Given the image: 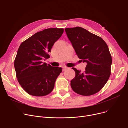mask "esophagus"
<instances>
[{
	"label": "esophagus",
	"instance_id": "esophagus-1",
	"mask_svg": "<svg viewBox=\"0 0 128 128\" xmlns=\"http://www.w3.org/2000/svg\"><path fill=\"white\" fill-rule=\"evenodd\" d=\"M68 67H66V66H63V71H65V70H68Z\"/></svg>",
	"mask_w": 128,
	"mask_h": 128
}]
</instances>
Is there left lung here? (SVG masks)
I'll return each mask as SVG.
<instances>
[{"label":"left lung","instance_id":"left-lung-1","mask_svg":"<svg viewBox=\"0 0 128 128\" xmlns=\"http://www.w3.org/2000/svg\"><path fill=\"white\" fill-rule=\"evenodd\" d=\"M65 30L78 57L86 63L82 73L72 68L76 75L70 81L72 88L80 95L94 94L103 88L110 75L112 58L108 47L101 37L80 27Z\"/></svg>","mask_w":128,"mask_h":128}]
</instances>
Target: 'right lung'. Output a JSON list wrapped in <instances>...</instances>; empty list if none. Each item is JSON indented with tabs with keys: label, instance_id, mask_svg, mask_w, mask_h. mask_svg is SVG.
I'll return each mask as SVG.
<instances>
[{
	"label": "right lung",
	"instance_id": "1",
	"mask_svg": "<svg viewBox=\"0 0 128 128\" xmlns=\"http://www.w3.org/2000/svg\"><path fill=\"white\" fill-rule=\"evenodd\" d=\"M63 32V28L45 29L20 44L14 65L18 83L29 94L42 96L53 90L62 69L47 64L43 60L50 58L49 52Z\"/></svg>",
	"mask_w": 128,
	"mask_h": 128
}]
</instances>
